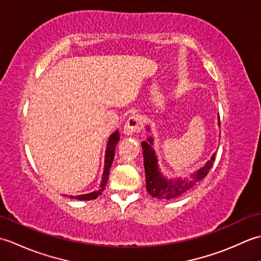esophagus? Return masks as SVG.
Segmentation results:
<instances>
[{
	"label": "esophagus",
	"instance_id": "esophagus-1",
	"mask_svg": "<svg viewBox=\"0 0 261 261\" xmlns=\"http://www.w3.org/2000/svg\"><path fill=\"white\" fill-rule=\"evenodd\" d=\"M143 126V122L140 115H131L129 119L126 120V123L124 125V135L126 136H132L137 134V132H139Z\"/></svg>",
	"mask_w": 261,
	"mask_h": 261
}]
</instances>
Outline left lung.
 Returning a JSON list of instances; mask_svg holds the SVG:
<instances>
[{"instance_id":"1","label":"left lung","mask_w":261,"mask_h":261,"mask_svg":"<svg viewBox=\"0 0 261 261\" xmlns=\"http://www.w3.org/2000/svg\"><path fill=\"white\" fill-rule=\"evenodd\" d=\"M152 145L153 139L151 137H149L147 141L141 142L143 150V165H145L147 191L152 197H156L158 199H174L184 195L186 192L190 191L191 188H193L206 177L215 160V153H213V156L211 157V159L202 168L196 170L195 173H193L190 177H187V178L168 179L167 177H165L160 173L157 156L156 152L153 150Z\"/></svg>"}]
</instances>
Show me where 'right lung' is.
Wrapping results in <instances>:
<instances>
[{
	"mask_svg": "<svg viewBox=\"0 0 261 261\" xmlns=\"http://www.w3.org/2000/svg\"><path fill=\"white\" fill-rule=\"evenodd\" d=\"M120 140V134L119 131L116 130L113 132L112 135L110 136L108 145H107V150H105V165H104V171H103V177H102V181H101V186L97 191L88 193V194H83V195H77V196H71L70 198L74 199H80V201H91V199H95L101 195L102 192L105 190V186H107V182L109 179V175H110V169H111V165L113 163V158L115 154V147L118 145V142Z\"/></svg>",
	"mask_w": 261,
	"mask_h": 261,
	"instance_id": "add662e5",
	"label": "right lung"
}]
</instances>
